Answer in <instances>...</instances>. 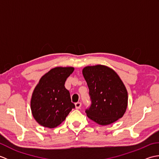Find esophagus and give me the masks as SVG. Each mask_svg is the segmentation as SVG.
<instances>
[{"label":"esophagus","instance_id":"1","mask_svg":"<svg viewBox=\"0 0 159 159\" xmlns=\"http://www.w3.org/2000/svg\"><path fill=\"white\" fill-rule=\"evenodd\" d=\"M80 107H81V102H78L75 103V107H76V109H79Z\"/></svg>","mask_w":159,"mask_h":159}]
</instances>
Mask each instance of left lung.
<instances>
[{"label":"left lung","instance_id":"left-lung-1","mask_svg":"<svg viewBox=\"0 0 159 159\" xmlns=\"http://www.w3.org/2000/svg\"><path fill=\"white\" fill-rule=\"evenodd\" d=\"M83 74L92 100L85 111L87 117L102 126L122 117L128 106V92L118 74L103 65L85 67Z\"/></svg>","mask_w":159,"mask_h":159}]
</instances>
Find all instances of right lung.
Here are the masks:
<instances>
[{"mask_svg": "<svg viewBox=\"0 0 159 159\" xmlns=\"http://www.w3.org/2000/svg\"><path fill=\"white\" fill-rule=\"evenodd\" d=\"M74 70L72 67H56L42 76L35 86L31 109L34 119L41 126L49 128L59 126L75 108L69 91L64 86Z\"/></svg>", "mask_w": 159, "mask_h": 159, "instance_id": "1", "label": "right lung"}]
</instances>
